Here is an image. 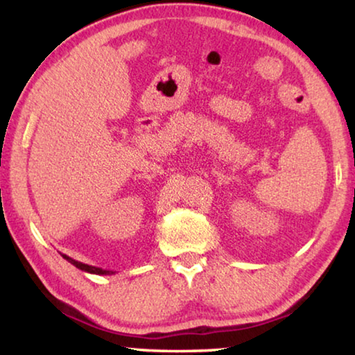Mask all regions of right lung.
<instances>
[{"mask_svg": "<svg viewBox=\"0 0 355 355\" xmlns=\"http://www.w3.org/2000/svg\"><path fill=\"white\" fill-rule=\"evenodd\" d=\"M62 258H65L69 263L73 264V266H76L78 269H81V271L84 272H89V274H98V275H111V274H116L114 271H110V269H101V268H97V266H91V264H86V263H81V261H76L73 260V258H70L69 255L65 254H61Z\"/></svg>", "mask_w": 355, "mask_h": 355, "instance_id": "add662e5", "label": "right lung"}]
</instances>
